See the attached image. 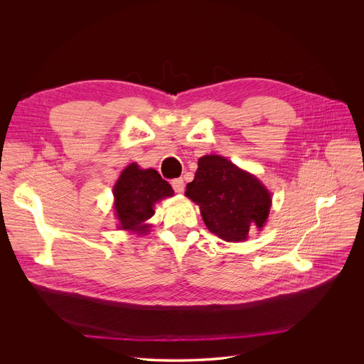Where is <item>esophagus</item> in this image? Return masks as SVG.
Listing matches in <instances>:
<instances>
[{"mask_svg": "<svg viewBox=\"0 0 364 364\" xmlns=\"http://www.w3.org/2000/svg\"><path fill=\"white\" fill-rule=\"evenodd\" d=\"M171 186L176 193H183L184 191V180L183 178H176L171 181Z\"/></svg>", "mask_w": 364, "mask_h": 364, "instance_id": "obj_1", "label": "esophagus"}]
</instances>
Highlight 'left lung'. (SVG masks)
I'll list each match as a JSON object with an SVG mask.
<instances>
[{"label": "left lung", "mask_w": 364, "mask_h": 364, "mask_svg": "<svg viewBox=\"0 0 364 364\" xmlns=\"http://www.w3.org/2000/svg\"><path fill=\"white\" fill-rule=\"evenodd\" d=\"M197 166L186 196L200 205L207 229L226 242L246 240L252 226L262 229L272 198L261 181L220 155H204Z\"/></svg>", "instance_id": "8db88e82"}]
</instances>
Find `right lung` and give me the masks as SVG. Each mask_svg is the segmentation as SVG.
<instances>
[{"label":"right lung","instance_id":"1","mask_svg":"<svg viewBox=\"0 0 364 364\" xmlns=\"http://www.w3.org/2000/svg\"><path fill=\"white\" fill-rule=\"evenodd\" d=\"M173 194L174 190L157 170H142L135 163L129 164L114 187V207L119 229L146 235L149 232L146 220L154 216V204Z\"/></svg>","mask_w":364,"mask_h":364}]
</instances>
